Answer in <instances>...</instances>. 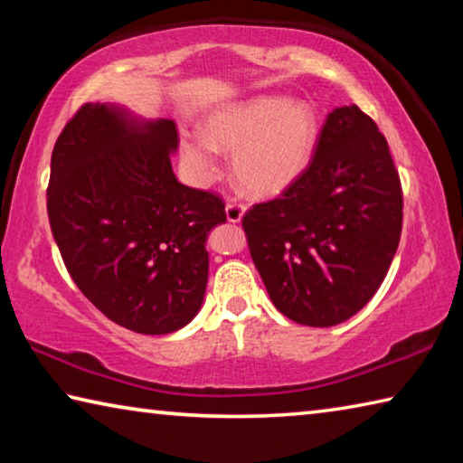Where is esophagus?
I'll list each match as a JSON object with an SVG mask.
<instances>
[{"instance_id":"esophagus-1","label":"esophagus","mask_w":463,"mask_h":463,"mask_svg":"<svg viewBox=\"0 0 463 463\" xmlns=\"http://www.w3.org/2000/svg\"><path fill=\"white\" fill-rule=\"evenodd\" d=\"M224 213H226V221L229 222H241L242 216H245V206L237 202H229L226 203Z\"/></svg>"}]
</instances>
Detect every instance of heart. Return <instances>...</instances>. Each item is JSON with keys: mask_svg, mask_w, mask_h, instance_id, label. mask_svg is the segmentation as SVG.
Listing matches in <instances>:
<instances>
[{"mask_svg": "<svg viewBox=\"0 0 463 463\" xmlns=\"http://www.w3.org/2000/svg\"><path fill=\"white\" fill-rule=\"evenodd\" d=\"M203 135L184 137L179 153L195 182L218 174L216 151L232 155V179L253 198H273L308 169L318 145L320 120L308 99L257 96L214 109Z\"/></svg>", "mask_w": 463, "mask_h": 463, "instance_id": "obj_1", "label": "heart"}]
</instances>
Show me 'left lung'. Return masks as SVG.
Wrapping results in <instances>:
<instances>
[{"label":"left lung","mask_w":463,"mask_h":463,"mask_svg":"<svg viewBox=\"0 0 463 463\" xmlns=\"http://www.w3.org/2000/svg\"><path fill=\"white\" fill-rule=\"evenodd\" d=\"M273 307L307 326L357 315L394 260L402 190L386 138L355 104L335 108L315 159L279 198L242 218Z\"/></svg>","instance_id":"left-lung-1"}]
</instances>
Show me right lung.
I'll return each mask as SVG.
<instances>
[{"mask_svg": "<svg viewBox=\"0 0 463 463\" xmlns=\"http://www.w3.org/2000/svg\"><path fill=\"white\" fill-rule=\"evenodd\" d=\"M174 120L85 104L52 148L46 208L77 288L116 325L167 335L206 294L208 232L226 222L214 194L177 182Z\"/></svg>", "mask_w": 463, "mask_h": 463, "instance_id": "add662e5", "label": "right lung"}]
</instances>
